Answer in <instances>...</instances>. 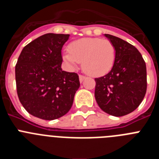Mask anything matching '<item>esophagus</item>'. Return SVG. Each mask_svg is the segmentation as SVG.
I'll list each match as a JSON object with an SVG mask.
<instances>
[{"label": "esophagus", "instance_id": "1", "mask_svg": "<svg viewBox=\"0 0 159 159\" xmlns=\"http://www.w3.org/2000/svg\"><path fill=\"white\" fill-rule=\"evenodd\" d=\"M79 77H80V83H82L83 81H84L85 79H86V77L84 76V75H79Z\"/></svg>", "mask_w": 159, "mask_h": 159}]
</instances>
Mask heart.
I'll return each mask as SVG.
<instances>
[{"instance_id":"b5f03b06","label":"heart","mask_w":159,"mask_h":159,"mask_svg":"<svg viewBox=\"0 0 159 159\" xmlns=\"http://www.w3.org/2000/svg\"><path fill=\"white\" fill-rule=\"evenodd\" d=\"M68 52L62 55L67 66L74 69L82 63L83 70L91 76L103 75L111 70L116 60V47L111 41L101 38H83L71 42Z\"/></svg>"}]
</instances>
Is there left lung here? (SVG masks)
Wrapping results in <instances>:
<instances>
[{
    "label": "left lung",
    "instance_id": "obj_1",
    "mask_svg": "<svg viewBox=\"0 0 159 159\" xmlns=\"http://www.w3.org/2000/svg\"><path fill=\"white\" fill-rule=\"evenodd\" d=\"M116 47V60L107 75L95 78V97L99 107L113 116L134 111L147 92V67L141 53L128 42L105 34Z\"/></svg>",
    "mask_w": 159,
    "mask_h": 159
}]
</instances>
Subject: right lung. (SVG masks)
<instances>
[{
    "label": "right lung",
    "instance_id": "obj_1",
    "mask_svg": "<svg viewBox=\"0 0 159 159\" xmlns=\"http://www.w3.org/2000/svg\"><path fill=\"white\" fill-rule=\"evenodd\" d=\"M68 34L47 33L27 44L15 67L16 92L25 109L35 117L53 120L69 111L80 80L62 71L61 50Z\"/></svg>",
    "mask_w": 159,
    "mask_h": 159
}]
</instances>
